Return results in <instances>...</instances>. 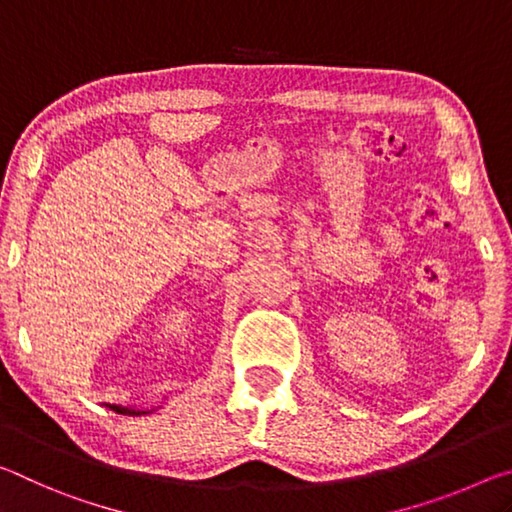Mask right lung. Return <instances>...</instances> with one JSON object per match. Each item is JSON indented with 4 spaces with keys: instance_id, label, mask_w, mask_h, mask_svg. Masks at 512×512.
<instances>
[{
    "instance_id": "right-lung-1",
    "label": "right lung",
    "mask_w": 512,
    "mask_h": 512,
    "mask_svg": "<svg viewBox=\"0 0 512 512\" xmlns=\"http://www.w3.org/2000/svg\"><path fill=\"white\" fill-rule=\"evenodd\" d=\"M106 408L115 410L120 415H147L149 410H140V408H129V406H117V404H106Z\"/></svg>"
}]
</instances>
